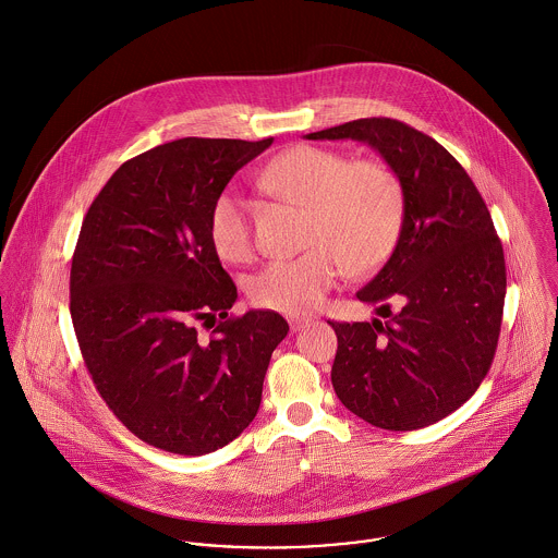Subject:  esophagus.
<instances>
[{
  "label": "esophagus",
  "mask_w": 558,
  "mask_h": 558,
  "mask_svg": "<svg viewBox=\"0 0 558 558\" xmlns=\"http://www.w3.org/2000/svg\"><path fill=\"white\" fill-rule=\"evenodd\" d=\"M288 322H290V328H292L294 332H301L303 328H306V326L311 324V319L303 317V315H290Z\"/></svg>",
  "instance_id": "esophagus-1"
}]
</instances>
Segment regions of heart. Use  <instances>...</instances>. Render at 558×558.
<instances>
[{"label": "heart", "mask_w": 558, "mask_h": 558, "mask_svg": "<svg viewBox=\"0 0 558 558\" xmlns=\"http://www.w3.org/2000/svg\"><path fill=\"white\" fill-rule=\"evenodd\" d=\"M259 185L308 210V250L268 262L252 279L250 296L259 306L308 313L324 304L348 270L362 275L379 266L397 241L403 187L381 161H350L343 153L301 145L275 157L259 172ZM208 236L226 262H250L255 254L252 204L223 192L210 208Z\"/></svg>", "instance_id": "1"}]
</instances>
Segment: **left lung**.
Segmentation results:
<instances>
[{
    "instance_id": "left-lung-1",
    "label": "left lung",
    "mask_w": 558,
    "mask_h": 558,
    "mask_svg": "<svg viewBox=\"0 0 558 558\" xmlns=\"http://www.w3.org/2000/svg\"><path fill=\"white\" fill-rule=\"evenodd\" d=\"M304 138L366 143L403 187L397 247L355 294L388 322H328L339 339L335 392L386 430L435 424L473 397L497 350L507 277L493 217L457 159L397 119H355Z\"/></svg>"
}]
</instances>
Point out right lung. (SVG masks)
Instances as JSON below:
<instances>
[{"instance_id": "right-lung-1", "label": "right lung", "mask_w": 558, "mask_h": 558, "mask_svg": "<svg viewBox=\"0 0 558 558\" xmlns=\"http://www.w3.org/2000/svg\"><path fill=\"white\" fill-rule=\"evenodd\" d=\"M270 145H159L121 163L83 219L70 270L81 354L110 411L159 450L203 457L234 441L290 330L275 311L228 317L239 294L208 236L213 203Z\"/></svg>"}]
</instances>
